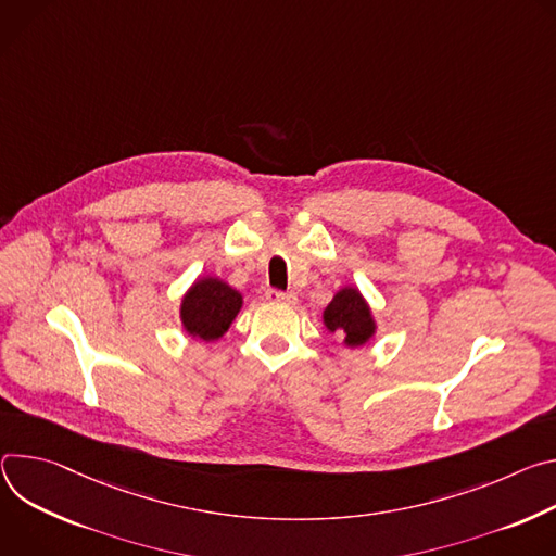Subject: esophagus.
<instances>
[{
    "mask_svg": "<svg viewBox=\"0 0 556 556\" xmlns=\"http://www.w3.org/2000/svg\"><path fill=\"white\" fill-rule=\"evenodd\" d=\"M265 298L269 302H280V304H295V300H298V295L293 291H278V289H269L265 293Z\"/></svg>",
    "mask_w": 556,
    "mask_h": 556,
    "instance_id": "1",
    "label": "esophagus"
}]
</instances>
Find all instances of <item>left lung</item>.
<instances>
[{
	"mask_svg": "<svg viewBox=\"0 0 556 556\" xmlns=\"http://www.w3.org/2000/svg\"><path fill=\"white\" fill-rule=\"evenodd\" d=\"M323 325L329 333L342 338V346L359 349L378 333V323L371 304L353 285L340 287L323 312Z\"/></svg>",
	"mask_w": 556,
	"mask_h": 556,
	"instance_id": "left-lung-1",
	"label": "left lung"
}]
</instances>
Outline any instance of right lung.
I'll list each match as a JSON object with an SVG mask.
<instances>
[{"label":"right lung","mask_w":556,"mask_h":556,"mask_svg":"<svg viewBox=\"0 0 556 556\" xmlns=\"http://www.w3.org/2000/svg\"><path fill=\"white\" fill-rule=\"evenodd\" d=\"M242 309V293L218 276H201L180 298L182 331L194 340H220Z\"/></svg>","instance_id":"obj_1"}]
</instances>
